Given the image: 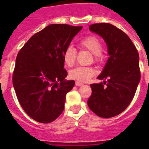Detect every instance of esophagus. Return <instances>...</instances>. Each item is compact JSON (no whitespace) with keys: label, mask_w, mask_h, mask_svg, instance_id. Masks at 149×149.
Instances as JSON below:
<instances>
[{"label":"esophagus","mask_w":149,"mask_h":149,"mask_svg":"<svg viewBox=\"0 0 149 149\" xmlns=\"http://www.w3.org/2000/svg\"><path fill=\"white\" fill-rule=\"evenodd\" d=\"M84 85V83H82V82L79 81H76V86H81Z\"/></svg>","instance_id":"1"}]
</instances>
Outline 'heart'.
Returning a JSON list of instances; mask_svg holds the SVG:
<instances>
[{"label":"heart","instance_id":"obj_1","mask_svg":"<svg viewBox=\"0 0 149 149\" xmlns=\"http://www.w3.org/2000/svg\"><path fill=\"white\" fill-rule=\"evenodd\" d=\"M79 46L82 49H86L93 53L95 62H99L102 59L101 51L103 49L101 41L94 36H86L79 41ZM77 50L72 46H69L65 49L63 54V62L68 66H72L77 60ZM96 73L94 69L91 67L78 66L70 70V77L79 82H85L93 77Z\"/></svg>","mask_w":149,"mask_h":149}]
</instances>
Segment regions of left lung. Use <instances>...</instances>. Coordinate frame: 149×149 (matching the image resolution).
<instances>
[{
    "label": "left lung",
    "instance_id": "left-lung-1",
    "mask_svg": "<svg viewBox=\"0 0 149 149\" xmlns=\"http://www.w3.org/2000/svg\"><path fill=\"white\" fill-rule=\"evenodd\" d=\"M90 30L104 38L109 58L97 77L104 83L91 84L87 104L100 118H112L127 108L136 92L141 79L139 52L129 37L113 24L97 23Z\"/></svg>",
    "mask_w": 149,
    "mask_h": 149
}]
</instances>
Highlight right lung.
Here are the masks:
<instances>
[{"label": "right lung", "instance_id": "obj_1", "mask_svg": "<svg viewBox=\"0 0 149 149\" xmlns=\"http://www.w3.org/2000/svg\"><path fill=\"white\" fill-rule=\"evenodd\" d=\"M82 26L52 24L32 36L17 54L12 82L21 106L40 123H50L64 110L74 86L65 80L63 54Z\"/></svg>", "mask_w": 149, "mask_h": 149}]
</instances>
